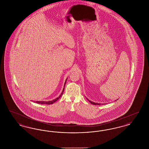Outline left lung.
<instances>
[{
  "label": "left lung",
  "instance_id": "obj_1",
  "mask_svg": "<svg viewBox=\"0 0 149 149\" xmlns=\"http://www.w3.org/2000/svg\"><path fill=\"white\" fill-rule=\"evenodd\" d=\"M87 100L91 103V104H94V105H100V103H95V102H93L92 101H91L90 100H89V99H88V98H86Z\"/></svg>",
  "mask_w": 149,
  "mask_h": 149
}]
</instances>
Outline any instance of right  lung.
<instances>
[{
	"label": "right lung",
	"mask_w": 149,
	"mask_h": 149,
	"mask_svg": "<svg viewBox=\"0 0 149 149\" xmlns=\"http://www.w3.org/2000/svg\"><path fill=\"white\" fill-rule=\"evenodd\" d=\"M66 80H67V79L66 80V81H65V82L64 89H63V92L61 93V94L60 95V96L58 97L56 99H55L54 100H51V101H48V102H45V101H35L34 102H36V103H38V104H53L54 103H55L56 101H57L58 99H59V98L62 96V95H63V92H64V89H65L64 88H65V84H66Z\"/></svg>",
	"instance_id": "obj_1"
}]
</instances>
